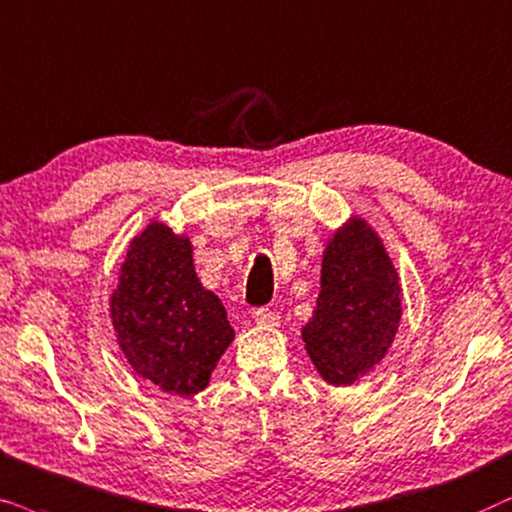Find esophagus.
<instances>
[{
    "mask_svg": "<svg viewBox=\"0 0 512 512\" xmlns=\"http://www.w3.org/2000/svg\"><path fill=\"white\" fill-rule=\"evenodd\" d=\"M252 318H255L257 325H278V320H281V316L271 309H257Z\"/></svg>",
    "mask_w": 512,
    "mask_h": 512,
    "instance_id": "1",
    "label": "esophagus"
}]
</instances>
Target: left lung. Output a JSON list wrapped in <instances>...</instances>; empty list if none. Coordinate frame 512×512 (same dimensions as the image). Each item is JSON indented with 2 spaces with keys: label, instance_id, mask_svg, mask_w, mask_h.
Returning a JSON list of instances; mask_svg holds the SVG:
<instances>
[{
  "label": "left lung",
  "instance_id": "obj_1",
  "mask_svg": "<svg viewBox=\"0 0 512 512\" xmlns=\"http://www.w3.org/2000/svg\"><path fill=\"white\" fill-rule=\"evenodd\" d=\"M391 257L365 220L327 243L316 311L302 339L316 370L335 386L353 384L391 349L403 313Z\"/></svg>",
  "mask_w": 512,
  "mask_h": 512
}]
</instances>
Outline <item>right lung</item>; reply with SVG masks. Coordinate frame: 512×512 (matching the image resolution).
Wrapping results in <instances>:
<instances>
[{
  "label": "right lung",
  "instance_id": "add662e5",
  "mask_svg": "<svg viewBox=\"0 0 512 512\" xmlns=\"http://www.w3.org/2000/svg\"><path fill=\"white\" fill-rule=\"evenodd\" d=\"M112 323L133 370L175 395L203 391L234 339L220 297L196 278L189 238L161 222L131 241Z\"/></svg>",
  "mask_w": 512,
  "mask_h": 512
}]
</instances>
